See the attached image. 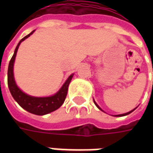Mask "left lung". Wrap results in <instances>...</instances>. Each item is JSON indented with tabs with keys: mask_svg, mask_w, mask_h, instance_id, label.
Returning <instances> with one entry per match:
<instances>
[{
	"mask_svg": "<svg viewBox=\"0 0 153 153\" xmlns=\"http://www.w3.org/2000/svg\"><path fill=\"white\" fill-rule=\"evenodd\" d=\"M94 104H95V105L97 107H98V109H100V110H102V111H103V110H102V109H101L100 108V106H99V105H98V104H97V103H96V102L94 100ZM136 108H137V107H136ZM135 108V109H136ZM135 109H132V110H131V111H129V112H128V113H126V114H118V115H114V117H123V116H126V115H128V114H131V113H132V112L133 111H134V110H135ZM104 112V111H103Z\"/></svg>",
	"mask_w": 153,
	"mask_h": 153,
	"instance_id": "1",
	"label": "left lung"
}]
</instances>
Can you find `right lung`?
I'll return each instance as SVG.
<instances>
[{
  "label": "right lung",
  "instance_id": "1",
  "mask_svg": "<svg viewBox=\"0 0 153 153\" xmlns=\"http://www.w3.org/2000/svg\"><path fill=\"white\" fill-rule=\"evenodd\" d=\"M35 32L32 31L31 33L25 36L19 43L17 46L16 48L13 57L11 59L8 68V89L10 91V93L14 98V100L22 107L23 109L27 110L31 114H36V115H45L49 113L55 111L59 109L62 103L64 102L65 98L67 97V91H68V86L71 81L74 74H71L67 79L66 80L62 87L59 90L57 93L48 97H34V96L28 95L25 92H23L16 83L15 79H14V73H13V67H14V62L16 56L17 50L19 48L20 44L21 42L28 38L31 35L33 34Z\"/></svg>",
  "mask_w": 153,
  "mask_h": 153
}]
</instances>
